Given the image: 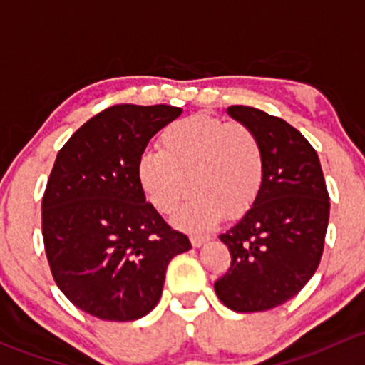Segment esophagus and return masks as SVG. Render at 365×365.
<instances>
[{
	"mask_svg": "<svg viewBox=\"0 0 365 365\" xmlns=\"http://www.w3.org/2000/svg\"><path fill=\"white\" fill-rule=\"evenodd\" d=\"M190 240H191V244H193L195 247H200V246H204L205 242H207L209 237H205V235H191Z\"/></svg>",
	"mask_w": 365,
	"mask_h": 365,
	"instance_id": "1",
	"label": "esophagus"
}]
</instances>
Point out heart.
<instances>
[{
  "label": "heart",
  "mask_w": 365,
  "mask_h": 365,
  "mask_svg": "<svg viewBox=\"0 0 365 365\" xmlns=\"http://www.w3.org/2000/svg\"><path fill=\"white\" fill-rule=\"evenodd\" d=\"M161 149L145 151L138 181L160 214H172L187 230H205L217 221L240 217L253 207L265 179V151L253 128L209 114L174 121L160 135Z\"/></svg>",
  "instance_id": "heart-1"
}]
</instances>
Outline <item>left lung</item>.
Here are the masks:
<instances>
[{"instance_id": "left-lung-1", "label": "left lung", "mask_w": 365, "mask_h": 365, "mask_svg": "<svg viewBox=\"0 0 365 365\" xmlns=\"http://www.w3.org/2000/svg\"><path fill=\"white\" fill-rule=\"evenodd\" d=\"M227 110L260 137L265 179L253 207L220 235L232 262L214 290L230 309L257 313L290 300L317 272L330 202L317 151L299 130L253 107Z\"/></svg>"}]
</instances>
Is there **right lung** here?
<instances>
[{
	"label": "right lung",
	"mask_w": 365,
	"mask_h": 365,
	"mask_svg": "<svg viewBox=\"0 0 365 365\" xmlns=\"http://www.w3.org/2000/svg\"><path fill=\"white\" fill-rule=\"evenodd\" d=\"M172 105H112L58 153L42 198L52 277L73 306L131 322L155 309L165 272L190 239L165 223L138 181L149 140L181 115Z\"/></svg>",
	"instance_id": "1"
}]
</instances>
